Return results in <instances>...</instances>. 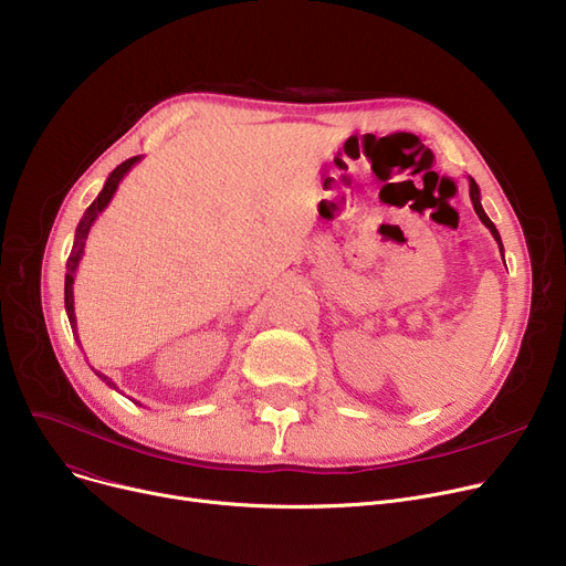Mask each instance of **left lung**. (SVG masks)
<instances>
[{"label": "left lung", "mask_w": 566, "mask_h": 566, "mask_svg": "<svg viewBox=\"0 0 566 566\" xmlns=\"http://www.w3.org/2000/svg\"><path fill=\"white\" fill-rule=\"evenodd\" d=\"M468 184H470V201H472V206H474V213L480 216V220L484 222V227H486V229L493 233V238H495V243H497L500 252H504V248H502V241H500V233H497L495 224L489 220V216L484 213V208H482V201H480V186L474 184V178H470V176H468ZM502 261H504V254H502Z\"/></svg>", "instance_id": "1"}]
</instances>
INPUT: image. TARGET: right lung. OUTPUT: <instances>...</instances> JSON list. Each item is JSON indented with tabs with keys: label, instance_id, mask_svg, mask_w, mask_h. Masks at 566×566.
<instances>
[{
	"label": "right lung",
	"instance_id": "add662e5",
	"mask_svg": "<svg viewBox=\"0 0 566 566\" xmlns=\"http://www.w3.org/2000/svg\"><path fill=\"white\" fill-rule=\"evenodd\" d=\"M139 160H142V156H135V158H130V160H126V163L118 165V167L107 176V181H105L103 190H101V192H98V197L92 201V206L86 208L84 216H82V220H80V224H77V229H75V241H73L71 256H69V261H66V284H64V305H66V314H69V321H71V328H73L75 339H77V321H75L73 282H75V273H77L80 259H82V254H84V245H86L88 229H92V224L96 222V218L105 211L107 203L112 201V197H114V192H116V188H118V184L124 181V176H126V174L133 169V165H137ZM77 344H80V339H77ZM92 369H94V367H92ZM94 374H96L101 380H105V382L109 385V388H114V390H116V385L112 382V378H107L105 374H101V371H96V369H94ZM135 403H137V401H135Z\"/></svg>",
	"mask_w": 566,
	"mask_h": 566
}]
</instances>
